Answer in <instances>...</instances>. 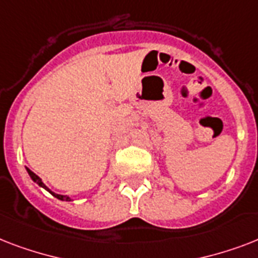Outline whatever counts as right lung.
<instances>
[{"instance_id":"add662e5","label":"right lung","mask_w":258,"mask_h":258,"mask_svg":"<svg viewBox=\"0 0 258 258\" xmlns=\"http://www.w3.org/2000/svg\"><path fill=\"white\" fill-rule=\"evenodd\" d=\"M26 171H28V174H29V176H30V178H32V180H33V182H36V183H37L38 186H40V187L45 188L46 191H49L50 194H52V196H53V197H56V198H57V200H60V201H72L68 196H61V194H56V192L50 191L49 188L46 187L45 184L42 183L41 178H40V176H38V175H36V174H34V172L32 171V170L28 169V167H26Z\"/></svg>"}]
</instances>
